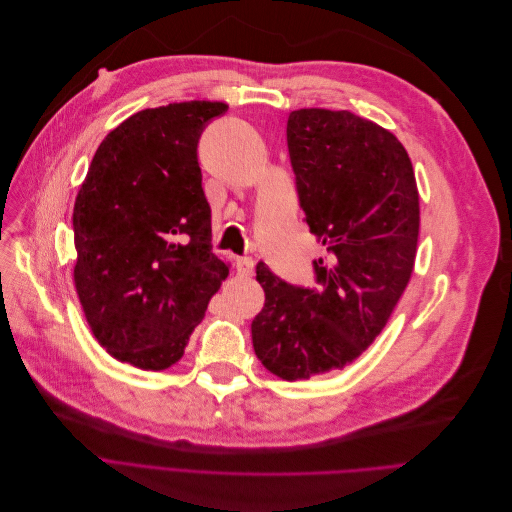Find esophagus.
I'll use <instances>...</instances> for the list:
<instances>
[{"mask_svg": "<svg viewBox=\"0 0 512 512\" xmlns=\"http://www.w3.org/2000/svg\"><path fill=\"white\" fill-rule=\"evenodd\" d=\"M235 266H237V273L239 275H246L248 277L254 271V260L250 256H241V258L235 260Z\"/></svg>", "mask_w": 512, "mask_h": 512, "instance_id": "34e87169", "label": "esophagus"}]
</instances>
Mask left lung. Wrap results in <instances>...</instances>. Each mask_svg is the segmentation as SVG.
Listing matches in <instances>:
<instances>
[{"label":"left lung","instance_id":"left-lung-1","mask_svg":"<svg viewBox=\"0 0 512 512\" xmlns=\"http://www.w3.org/2000/svg\"><path fill=\"white\" fill-rule=\"evenodd\" d=\"M287 150L304 221L327 256L312 262L316 287L258 262L264 306L252 344L273 375L298 381L344 369L383 331L415 266L419 191L396 135L348 110H294Z\"/></svg>","mask_w":512,"mask_h":512}]
</instances>
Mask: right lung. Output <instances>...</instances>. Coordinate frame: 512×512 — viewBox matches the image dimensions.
<instances>
[{
  "label": "right lung",
  "instance_id": "1",
  "mask_svg": "<svg viewBox=\"0 0 512 512\" xmlns=\"http://www.w3.org/2000/svg\"><path fill=\"white\" fill-rule=\"evenodd\" d=\"M223 102L141 110L97 148L72 212L75 285L102 348L143 371L181 360L229 266L212 254L198 141Z\"/></svg>",
  "mask_w": 512,
  "mask_h": 512
}]
</instances>
